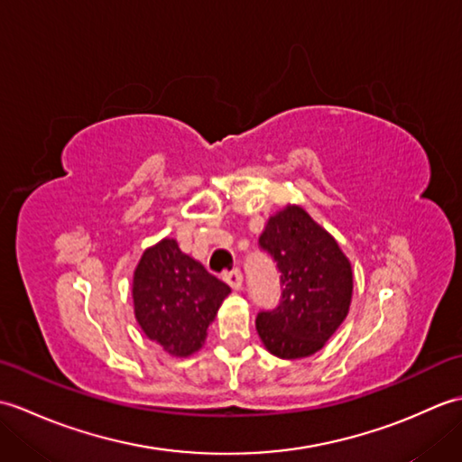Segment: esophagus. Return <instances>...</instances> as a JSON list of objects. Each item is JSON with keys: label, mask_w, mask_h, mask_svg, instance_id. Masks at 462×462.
<instances>
[{"label": "esophagus", "mask_w": 462, "mask_h": 462, "mask_svg": "<svg viewBox=\"0 0 462 462\" xmlns=\"http://www.w3.org/2000/svg\"><path fill=\"white\" fill-rule=\"evenodd\" d=\"M224 280H226V283H228V286L234 288V290H240V288H242V272H240L238 268L226 272V273H224Z\"/></svg>", "instance_id": "esophagus-1"}]
</instances>
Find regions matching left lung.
<instances>
[{
    "instance_id": "left-lung-1",
    "label": "left lung",
    "mask_w": 462,
    "mask_h": 462,
    "mask_svg": "<svg viewBox=\"0 0 462 462\" xmlns=\"http://www.w3.org/2000/svg\"><path fill=\"white\" fill-rule=\"evenodd\" d=\"M258 246L276 262L282 286L278 306L262 310L256 318L263 346L282 359L313 356L349 311V260L300 206L272 216Z\"/></svg>"
}]
</instances>
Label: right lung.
I'll use <instances>...</instances> for the list:
<instances>
[{"label": "right lung", "instance_id": "1", "mask_svg": "<svg viewBox=\"0 0 462 462\" xmlns=\"http://www.w3.org/2000/svg\"><path fill=\"white\" fill-rule=\"evenodd\" d=\"M228 293L230 286L169 238L143 254L133 278L136 321L146 337L176 357L202 347L206 329Z\"/></svg>", "mask_w": 462, "mask_h": 462}]
</instances>
